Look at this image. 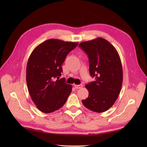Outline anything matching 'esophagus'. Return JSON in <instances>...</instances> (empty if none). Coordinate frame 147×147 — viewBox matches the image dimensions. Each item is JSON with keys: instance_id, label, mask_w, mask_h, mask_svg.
Masks as SVG:
<instances>
[{"instance_id": "34e87169", "label": "esophagus", "mask_w": 147, "mask_h": 147, "mask_svg": "<svg viewBox=\"0 0 147 147\" xmlns=\"http://www.w3.org/2000/svg\"><path fill=\"white\" fill-rule=\"evenodd\" d=\"M83 87V85H74V88H75L76 89H80L81 88H82Z\"/></svg>"}]
</instances>
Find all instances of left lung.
<instances>
[{
    "label": "left lung",
    "instance_id": "1",
    "mask_svg": "<svg viewBox=\"0 0 147 147\" xmlns=\"http://www.w3.org/2000/svg\"><path fill=\"white\" fill-rule=\"evenodd\" d=\"M79 47L89 59L90 74L95 82L85 85L89 95L82 103L89 110L104 112L114 105L123 83V67L116 49L104 38L83 42Z\"/></svg>",
    "mask_w": 147,
    "mask_h": 147
}]
</instances>
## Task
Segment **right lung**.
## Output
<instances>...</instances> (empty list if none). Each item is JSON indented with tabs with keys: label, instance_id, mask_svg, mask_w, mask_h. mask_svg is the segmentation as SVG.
I'll return each mask as SVG.
<instances>
[{
	"label": "right lung",
	"instance_id": "right-lung-1",
	"mask_svg": "<svg viewBox=\"0 0 147 147\" xmlns=\"http://www.w3.org/2000/svg\"><path fill=\"white\" fill-rule=\"evenodd\" d=\"M78 45L76 42L49 39L31 54L26 66V83L31 98L41 112L51 113L66 102L72 85L59 77L65 57Z\"/></svg>",
	"mask_w": 147,
	"mask_h": 147
}]
</instances>
